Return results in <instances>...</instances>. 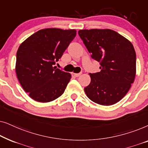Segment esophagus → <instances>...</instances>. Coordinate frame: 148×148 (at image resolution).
I'll return each instance as SVG.
<instances>
[{
    "label": "esophagus",
    "instance_id": "34e87169",
    "mask_svg": "<svg viewBox=\"0 0 148 148\" xmlns=\"http://www.w3.org/2000/svg\"><path fill=\"white\" fill-rule=\"evenodd\" d=\"M81 75H82V73H74V75L76 77H79Z\"/></svg>",
    "mask_w": 148,
    "mask_h": 148
}]
</instances>
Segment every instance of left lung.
Segmentation results:
<instances>
[{"instance_id": "obj_1", "label": "left lung", "mask_w": 148, "mask_h": 148, "mask_svg": "<svg viewBox=\"0 0 148 148\" xmlns=\"http://www.w3.org/2000/svg\"><path fill=\"white\" fill-rule=\"evenodd\" d=\"M92 58L100 62V72L90 73L84 88L91 100L103 106L116 104L129 92L136 74V54L131 42L114 30L78 32Z\"/></svg>"}]
</instances>
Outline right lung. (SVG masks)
Returning a JSON list of instances; mask_svg holds the SVG:
<instances>
[{
    "label": "right lung",
    "instance_id": "add662e5",
    "mask_svg": "<svg viewBox=\"0 0 148 148\" xmlns=\"http://www.w3.org/2000/svg\"><path fill=\"white\" fill-rule=\"evenodd\" d=\"M76 32L58 28L40 29L19 46L16 74L24 91L33 100L49 102L64 93L71 75L56 69L54 64L61 58Z\"/></svg>",
    "mask_w": 148,
    "mask_h": 148
}]
</instances>
